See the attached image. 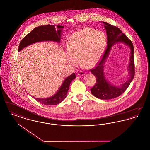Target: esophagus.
<instances>
[{"mask_svg":"<svg viewBox=\"0 0 150 150\" xmlns=\"http://www.w3.org/2000/svg\"><path fill=\"white\" fill-rule=\"evenodd\" d=\"M78 75L79 76H83V75H85V72H84L83 71L79 72Z\"/></svg>","mask_w":150,"mask_h":150,"instance_id":"obj_1","label":"esophagus"}]
</instances>
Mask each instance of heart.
Masks as SVG:
<instances>
[{"mask_svg": "<svg viewBox=\"0 0 150 150\" xmlns=\"http://www.w3.org/2000/svg\"><path fill=\"white\" fill-rule=\"evenodd\" d=\"M105 34L100 31L86 28L75 32L67 45L66 62L91 67L99 61L106 45Z\"/></svg>", "mask_w": 150, "mask_h": 150, "instance_id": "b5f03b06", "label": "heart"}]
</instances>
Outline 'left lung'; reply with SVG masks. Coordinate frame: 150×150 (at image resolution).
<instances>
[{
	"mask_svg": "<svg viewBox=\"0 0 150 150\" xmlns=\"http://www.w3.org/2000/svg\"><path fill=\"white\" fill-rule=\"evenodd\" d=\"M107 34V48L101 60L97 65L91 69V72L96 79V83L91 89V93L96 97L101 100L112 99L120 96L128 88L134 76V47L132 42L118 28L112 26L106 22H102ZM123 43L128 45L131 50L130 61L128 67L129 79L124 83L118 87L111 85L105 78L104 74V64L111 49L116 43Z\"/></svg>",
	"mask_w": 150,
	"mask_h": 150,
	"instance_id": "1",
	"label": "left lung"
}]
</instances>
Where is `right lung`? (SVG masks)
<instances>
[{
  "instance_id": "add662e5",
  "label": "right lung",
  "mask_w": 150,
  "mask_h": 150,
  "mask_svg": "<svg viewBox=\"0 0 150 150\" xmlns=\"http://www.w3.org/2000/svg\"><path fill=\"white\" fill-rule=\"evenodd\" d=\"M64 26L58 25L56 30L54 25H44L36 27L22 39L18 46V51L20 52L22 49L31 44L44 41H52L59 43L61 42V36L62 35V29ZM76 78L75 74L74 72L71 75L65 79L61 86L59 87L56 94L47 98H37L33 97L40 103L45 105H56L62 102L68 92L70 84L72 80Z\"/></svg>"
}]
</instances>
